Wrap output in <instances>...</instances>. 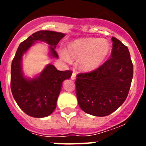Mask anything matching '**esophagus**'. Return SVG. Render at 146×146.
Segmentation results:
<instances>
[{
	"label": "esophagus",
	"instance_id": "esophagus-1",
	"mask_svg": "<svg viewBox=\"0 0 146 146\" xmlns=\"http://www.w3.org/2000/svg\"><path fill=\"white\" fill-rule=\"evenodd\" d=\"M71 79L72 80H74L76 79V74L74 73V72H73L72 74V77H71Z\"/></svg>",
	"mask_w": 146,
	"mask_h": 146
}]
</instances>
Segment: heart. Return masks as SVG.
Segmentation results:
<instances>
[{
  "label": "heart",
  "instance_id": "obj_1",
  "mask_svg": "<svg viewBox=\"0 0 146 146\" xmlns=\"http://www.w3.org/2000/svg\"><path fill=\"white\" fill-rule=\"evenodd\" d=\"M111 45L104 38H82L68 44L61 58L69 62L70 58L80 61V68L85 72L96 70L108 58Z\"/></svg>",
  "mask_w": 146,
  "mask_h": 146
}]
</instances>
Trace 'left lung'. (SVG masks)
Returning a JSON list of instances; mask_svg holds the SVG:
<instances>
[{
    "label": "left lung",
    "mask_w": 146,
    "mask_h": 146,
    "mask_svg": "<svg viewBox=\"0 0 146 146\" xmlns=\"http://www.w3.org/2000/svg\"><path fill=\"white\" fill-rule=\"evenodd\" d=\"M112 41L111 58L96 70L77 74L75 81L80 108L94 116H107L121 106L133 77L128 48L118 38Z\"/></svg>",
    "instance_id": "8db88e82"
}]
</instances>
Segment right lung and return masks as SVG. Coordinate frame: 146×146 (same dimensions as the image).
<instances>
[{
    "mask_svg": "<svg viewBox=\"0 0 146 146\" xmlns=\"http://www.w3.org/2000/svg\"><path fill=\"white\" fill-rule=\"evenodd\" d=\"M65 34L51 31H39L23 41L17 50L11 63V89L17 104L23 112L34 118H44L52 114L65 80L69 79L72 71H58L47 64L41 73L33 78L24 75L22 66L23 56L36 42L49 46L50 56L58 58L56 45Z\"/></svg>",
    "mask_w": 146,
    "mask_h": 146,
    "instance_id": "1",
    "label": "right lung"
}]
</instances>
